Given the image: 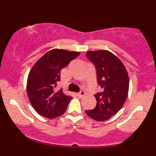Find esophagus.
<instances>
[{"label":"esophagus","instance_id":"34e87169","mask_svg":"<svg viewBox=\"0 0 156 156\" xmlns=\"http://www.w3.org/2000/svg\"><path fill=\"white\" fill-rule=\"evenodd\" d=\"M85 95H86V92H84V91H81V92L78 93V98H83V97Z\"/></svg>","mask_w":156,"mask_h":156}]
</instances>
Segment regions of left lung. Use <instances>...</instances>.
<instances>
[{
	"instance_id": "8db88e82",
	"label": "left lung",
	"mask_w": 156,
	"mask_h": 156,
	"mask_svg": "<svg viewBox=\"0 0 156 156\" xmlns=\"http://www.w3.org/2000/svg\"><path fill=\"white\" fill-rule=\"evenodd\" d=\"M95 65L98 84L103 92L95 94L96 107L86 114L96 121H105L115 115L124 105L129 90L128 72L121 60L106 50L87 52Z\"/></svg>"
}]
</instances>
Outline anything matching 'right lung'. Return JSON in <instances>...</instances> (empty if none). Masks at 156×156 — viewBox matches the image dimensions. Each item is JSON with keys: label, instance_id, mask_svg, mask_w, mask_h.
<instances>
[{"label": "right lung", "instance_id": "obj_1", "mask_svg": "<svg viewBox=\"0 0 156 156\" xmlns=\"http://www.w3.org/2000/svg\"><path fill=\"white\" fill-rule=\"evenodd\" d=\"M80 52L63 49L51 50L32 67L27 79V94L33 108L39 115L54 119L65 112L71 97L56 91L60 73Z\"/></svg>", "mask_w": 156, "mask_h": 156}]
</instances>
